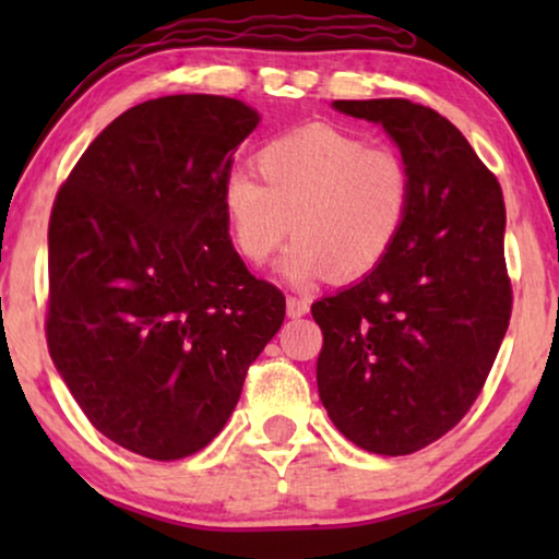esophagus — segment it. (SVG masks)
<instances>
[{
  "instance_id": "obj_1",
  "label": "esophagus",
  "mask_w": 559,
  "mask_h": 559,
  "mask_svg": "<svg viewBox=\"0 0 559 559\" xmlns=\"http://www.w3.org/2000/svg\"><path fill=\"white\" fill-rule=\"evenodd\" d=\"M310 312V300L308 297H297V295H289L287 297V316L289 318H302Z\"/></svg>"
}]
</instances>
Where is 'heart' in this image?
Returning <instances> with one entry per match:
<instances>
[{"label":"heart","mask_w":559,"mask_h":559,"mask_svg":"<svg viewBox=\"0 0 559 559\" xmlns=\"http://www.w3.org/2000/svg\"><path fill=\"white\" fill-rule=\"evenodd\" d=\"M257 173H231L221 188L226 226L243 262H270L289 228L282 274L295 285L331 272L358 280L389 257L409 218L412 170L392 147L308 124L257 152Z\"/></svg>","instance_id":"b5f03b06"}]
</instances>
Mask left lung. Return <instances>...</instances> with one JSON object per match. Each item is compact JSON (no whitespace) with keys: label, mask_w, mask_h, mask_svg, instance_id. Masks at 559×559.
Masks as SVG:
<instances>
[{"label":"left lung","mask_w":559,"mask_h":559,"mask_svg":"<svg viewBox=\"0 0 559 559\" xmlns=\"http://www.w3.org/2000/svg\"><path fill=\"white\" fill-rule=\"evenodd\" d=\"M377 121L412 170L409 218L377 270L312 302L318 392L333 425L377 455H409L468 415L511 318L507 209L496 175L430 106L335 102Z\"/></svg>","instance_id":"1"}]
</instances>
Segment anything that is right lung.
<instances>
[{"label": "right lung", "mask_w": 559, "mask_h": 559, "mask_svg": "<svg viewBox=\"0 0 559 559\" xmlns=\"http://www.w3.org/2000/svg\"><path fill=\"white\" fill-rule=\"evenodd\" d=\"M257 124L239 98L136 104L52 203L50 358L88 423L152 461L216 438L285 320V295L247 270L221 205L234 150Z\"/></svg>", "instance_id": "1"}]
</instances>
